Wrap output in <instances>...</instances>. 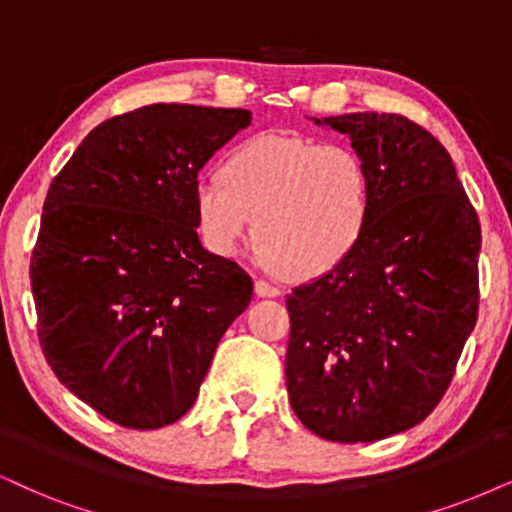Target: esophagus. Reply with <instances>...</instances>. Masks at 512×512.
I'll use <instances>...</instances> for the list:
<instances>
[{
	"label": "esophagus",
	"instance_id": "esophagus-1",
	"mask_svg": "<svg viewBox=\"0 0 512 512\" xmlns=\"http://www.w3.org/2000/svg\"><path fill=\"white\" fill-rule=\"evenodd\" d=\"M255 293H257V297H278L281 295V290H278L276 286H271V283H267V281H262V278H257Z\"/></svg>",
	"mask_w": 512,
	"mask_h": 512
}]
</instances>
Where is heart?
I'll list each match as a JSON object with an SVG mask.
<instances>
[{
	"mask_svg": "<svg viewBox=\"0 0 512 512\" xmlns=\"http://www.w3.org/2000/svg\"><path fill=\"white\" fill-rule=\"evenodd\" d=\"M373 205V174L354 148L274 132L241 141L226 155L222 179L193 186L208 250L236 255L255 219L262 260L290 278L340 267L366 236Z\"/></svg>",
	"mask_w": 512,
	"mask_h": 512,
	"instance_id": "obj_1",
	"label": "heart"
}]
</instances>
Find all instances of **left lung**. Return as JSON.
I'll list each match as a JSON object with an SVG mask.
<instances>
[{
    "instance_id": "left-lung-1",
    "label": "left lung",
    "mask_w": 512,
    "mask_h": 512,
    "mask_svg": "<svg viewBox=\"0 0 512 512\" xmlns=\"http://www.w3.org/2000/svg\"><path fill=\"white\" fill-rule=\"evenodd\" d=\"M373 174L366 236L288 295V397L328 442H378L430 416L477 321L482 231L446 148L397 113L314 118Z\"/></svg>"
}]
</instances>
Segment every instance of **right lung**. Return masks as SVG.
<instances>
[{
    "instance_id": "1",
    "label": "right lung",
    "mask_w": 512,
    "mask_h": 512,
    "mask_svg": "<svg viewBox=\"0 0 512 512\" xmlns=\"http://www.w3.org/2000/svg\"><path fill=\"white\" fill-rule=\"evenodd\" d=\"M243 108L153 103L101 122L51 181L30 260L56 378L122 428L191 409L252 278L200 245L198 172L250 125Z\"/></svg>"
}]
</instances>
